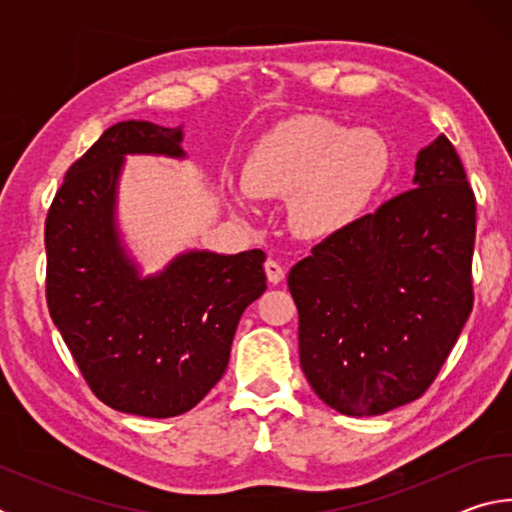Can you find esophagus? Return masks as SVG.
<instances>
[{"instance_id":"34e87169","label":"esophagus","mask_w":512,"mask_h":512,"mask_svg":"<svg viewBox=\"0 0 512 512\" xmlns=\"http://www.w3.org/2000/svg\"><path fill=\"white\" fill-rule=\"evenodd\" d=\"M264 268H266L268 282H271V284H280L284 280V266L280 262H275V259H268Z\"/></svg>"}]
</instances>
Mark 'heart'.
Returning a JSON list of instances; mask_svg holds the SVG:
<instances>
[{
    "instance_id": "1",
    "label": "heart",
    "mask_w": 512,
    "mask_h": 512,
    "mask_svg": "<svg viewBox=\"0 0 512 512\" xmlns=\"http://www.w3.org/2000/svg\"><path fill=\"white\" fill-rule=\"evenodd\" d=\"M388 171L391 149L377 131L300 117L255 146L244 167V187L257 198H289L293 230L325 239L359 219Z\"/></svg>"
}]
</instances>
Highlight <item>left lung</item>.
<instances>
[{
  "label": "left lung",
  "mask_w": 512,
  "mask_h": 512,
  "mask_svg": "<svg viewBox=\"0 0 512 512\" xmlns=\"http://www.w3.org/2000/svg\"><path fill=\"white\" fill-rule=\"evenodd\" d=\"M476 201L454 144L418 153L413 187L320 241L289 271L300 366L343 415L427 391L474 305Z\"/></svg>",
  "instance_id": "obj_1"
}]
</instances>
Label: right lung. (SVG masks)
<instances>
[{"label": "right lung", "mask_w": 512, "mask_h": 512, "mask_svg": "<svg viewBox=\"0 0 512 512\" xmlns=\"http://www.w3.org/2000/svg\"><path fill=\"white\" fill-rule=\"evenodd\" d=\"M183 126L119 121L69 167L45 223L47 305L83 379L103 404L173 418L228 368L244 309L266 291L262 250H189L140 275L115 205L126 155L185 158Z\"/></svg>", "instance_id": "obj_1"}]
</instances>
